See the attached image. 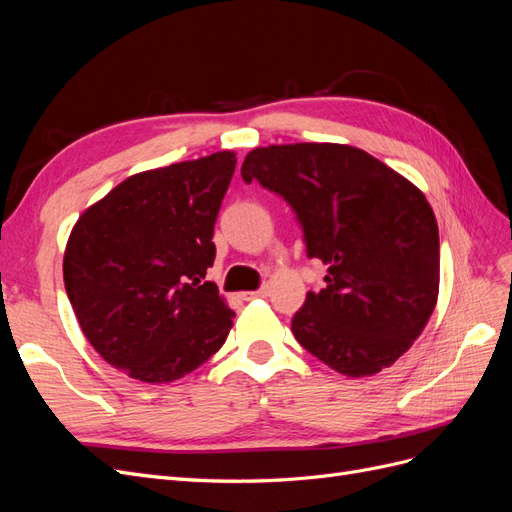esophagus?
I'll use <instances>...</instances> for the list:
<instances>
[{
	"instance_id": "1",
	"label": "esophagus",
	"mask_w": 512,
	"mask_h": 512,
	"mask_svg": "<svg viewBox=\"0 0 512 512\" xmlns=\"http://www.w3.org/2000/svg\"><path fill=\"white\" fill-rule=\"evenodd\" d=\"M267 294H269V288H267V286H262V288H258V290L245 292L243 297H245V299H260V297H267Z\"/></svg>"
}]
</instances>
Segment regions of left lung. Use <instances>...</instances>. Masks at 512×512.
<instances>
[{
  "instance_id": "obj_1",
  "label": "left lung",
  "mask_w": 512,
  "mask_h": 512,
  "mask_svg": "<svg viewBox=\"0 0 512 512\" xmlns=\"http://www.w3.org/2000/svg\"><path fill=\"white\" fill-rule=\"evenodd\" d=\"M284 196L320 292L292 318L297 342L348 378L391 367L423 333L440 290L438 222L425 194L367 151L339 143L256 147L241 166Z\"/></svg>"
}]
</instances>
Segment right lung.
Segmentation results:
<instances>
[{
	"instance_id": "right-lung-1",
	"label": "right lung",
	"mask_w": 512,
	"mask_h": 512,
	"mask_svg": "<svg viewBox=\"0 0 512 512\" xmlns=\"http://www.w3.org/2000/svg\"><path fill=\"white\" fill-rule=\"evenodd\" d=\"M235 151L123 179L76 220L64 282L87 342L123 374L168 384L222 348L232 309L213 282V226Z\"/></svg>"
}]
</instances>
